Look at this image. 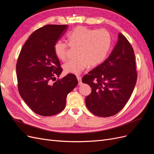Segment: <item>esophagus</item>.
I'll list each match as a JSON object with an SVG mask.
<instances>
[{"instance_id":"1","label":"esophagus","mask_w":154,"mask_h":154,"mask_svg":"<svg viewBox=\"0 0 154 154\" xmlns=\"http://www.w3.org/2000/svg\"><path fill=\"white\" fill-rule=\"evenodd\" d=\"M77 79H78V85H81L82 84V77L81 76H77Z\"/></svg>"}]
</instances>
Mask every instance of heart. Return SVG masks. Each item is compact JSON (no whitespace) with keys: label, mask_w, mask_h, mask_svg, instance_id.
<instances>
[{"label":"heart","mask_w":154,"mask_h":154,"mask_svg":"<svg viewBox=\"0 0 154 154\" xmlns=\"http://www.w3.org/2000/svg\"><path fill=\"white\" fill-rule=\"evenodd\" d=\"M69 45L76 47V57L65 63L64 71L67 74H80L88 65L94 67L103 62L108 55L112 44L111 36L105 29H93L78 26L67 34ZM69 45L62 40L54 44V54L59 60L67 57Z\"/></svg>","instance_id":"b5f03b06"}]
</instances>
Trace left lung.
<instances>
[{"mask_svg": "<svg viewBox=\"0 0 154 154\" xmlns=\"http://www.w3.org/2000/svg\"><path fill=\"white\" fill-rule=\"evenodd\" d=\"M136 81L134 49L119 32L117 44L108 58L82 79L83 83L92 88L85 98L87 109L100 117L116 114L128 102Z\"/></svg>", "mask_w": 154, "mask_h": 154, "instance_id": "left-lung-1", "label": "left lung"}]
</instances>
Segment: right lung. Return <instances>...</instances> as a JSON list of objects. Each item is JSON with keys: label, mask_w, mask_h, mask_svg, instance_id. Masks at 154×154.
Here are the masks:
<instances>
[{"label": "right lung", "mask_w": 154, "mask_h": 154, "mask_svg": "<svg viewBox=\"0 0 154 154\" xmlns=\"http://www.w3.org/2000/svg\"><path fill=\"white\" fill-rule=\"evenodd\" d=\"M67 29V25L40 27L29 36L18 56L16 66L18 92L27 106L40 116H51L62 112L67 94L78 85L72 74L51 82L62 72L54 45Z\"/></svg>", "instance_id": "right-lung-1"}]
</instances>
